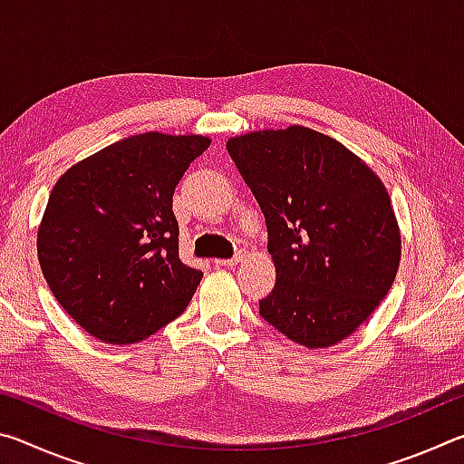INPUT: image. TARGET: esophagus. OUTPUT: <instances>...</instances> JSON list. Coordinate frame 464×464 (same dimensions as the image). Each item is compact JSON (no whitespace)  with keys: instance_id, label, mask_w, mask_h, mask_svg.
<instances>
[{"instance_id":"esophagus-1","label":"esophagus","mask_w":464,"mask_h":464,"mask_svg":"<svg viewBox=\"0 0 464 464\" xmlns=\"http://www.w3.org/2000/svg\"><path fill=\"white\" fill-rule=\"evenodd\" d=\"M243 260V254L239 251V254H235L233 257H227V260H215L217 266H221V268H227V266H235L239 264Z\"/></svg>"}]
</instances>
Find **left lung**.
I'll return each instance as SVG.
<instances>
[{
	"label": "left lung",
	"instance_id": "8db88e82",
	"mask_svg": "<svg viewBox=\"0 0 464 464\" xmlns=\"http://www.w3.org/2000/svg\"><path fill=\"white\" fill-rule=\"evenodd\" d=\"M227 151L260 204L276 266L262 319L304 348L345 340L387 296L401 256L382 182L304 127L235 137Z\"/></svg>",
	"mask_w": 464,
	"mask_h": 464
}]
</instances>
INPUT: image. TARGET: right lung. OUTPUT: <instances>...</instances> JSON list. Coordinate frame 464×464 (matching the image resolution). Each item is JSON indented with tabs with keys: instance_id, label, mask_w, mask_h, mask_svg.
Returning a JSON list of instances; mask_svg holds the SVG:
<instances>
[{
	"instance_id": "obj_1",
	"label": "right lung",
	"mask_w": 464,
	"mask_h": 464,
	"mask_svg": "<svg viewBox=\"0 0 464 464\" xmlns=\"http://www.w3.org/2000/svg\"><path fill=\"white\" fill-rule=\"evenodd\" d=\"M200 135L145 132L67 169L38 229V262L75 324L108 343H135L184 313L202 272L179 260L171 198L207 151Z\"/></svg>"
}]
</instances>
